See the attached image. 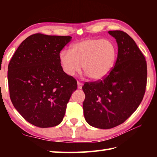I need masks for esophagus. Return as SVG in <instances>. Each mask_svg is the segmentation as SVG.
Returning <instances> with one entry per match:
<instances>
[{
	"label": "esophagus",
	"instance_id": "obj_1",
	"mask_svg": "<svg viewBox=\"0 0 157 157\" xmlns=\"http://www.w3.org/2000/svg\"><path fill=\"white\" fill-rule=\"evenodd\" d=\"M82 85H83V84L81 83V82H78V88L79 89H81L82 88Z\"/></svg>",
	"mask_w": 157,
	"mask_h": 157
}]
</instances>
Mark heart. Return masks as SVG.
<instances>
[{
	"label": "heart",
	"instance_id": "heart-1",
	"mask_svg": "<svg viewBox=\"0 0 157 157\" xmlns=\"http://www.w3.org/2000/svg\"><path fill=\"white\" fill-rule=\"evenodd\" d=\"M117 57L116 45L108 39L89 38L73 44L69 50H61L59 61L63 72L73 77L84 72L93 80H100L111 73Z\"/></svg>",
	"mask_w": 157,
	"mask_h": 157
}]
</instances>
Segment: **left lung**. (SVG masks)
<instances>
[{
  "label": "left lung",
  "mask_w": 157,
  "mask_h": 157,
  "mask_svg": "<svg viewBox=\"0 0 157 157\" xmlns=\"http://www.w3.org/2000/svg\"><path fill=\"white\" fill-rule=\"evenodd\" d=\"M108 33L118 44L114 67L105 78L82 86L85 120L99 129L123 123L140 104L147 84V63L134 39L123 31Z\"/></svg>",
  "instance_id": "8db88e82"
}]
</instances>
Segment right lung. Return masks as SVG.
I'll return each instance as SVG.
<instances>
[{"instance_id":"right-lung-1","label":"right lung","mask_w":157,"mask_h":157,"mask_svg":"<svg viewBox=\"0 0 157 157\" xmlns=\"http://www.w3.org/2000/svg\"><path fill=\"white\" fill-rule=\"evenodd\" d=\"M70 36L37 33L26 38L8 65L10 99L23 118L34 126H57L78 88L76 79L63 72L59 54Z\"/></svg>"}]
</instances>
